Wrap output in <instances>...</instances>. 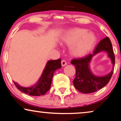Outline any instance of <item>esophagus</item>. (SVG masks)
Listing matches in <instances>:
<instances>
[{
    "mask_svg": "<svg viewBox=\"0 0 121 121\" xmlns=\"http://www.w3.org/2000/svg\"><path fill=\"white\" fill-rule=\"evenodd\" d=\"M61 64H62V67H64V66L66 65L67 64V62H66V61L64 60H62V62H61Z\"/></svg>",
    "mask_w": 121,
    "mask_h": 121,
    "instance_id": "34e87169",
    "label": "esophagus"
}]
</instances>
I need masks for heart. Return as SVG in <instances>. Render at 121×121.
<instances>
[{"label": "heart", "instance_id": "1", "mask_svg": "<svg viewBox=\"0 0 121 121\" xmlns=\"http://www.w3.org/2000/svg\"><path fill=\"white\" fill-rule=\"evenodd\" d=\"M62 41L72 45L70 50L75 56H82L92 48L97 41L95 34L87 32L86 29H75L67 31L62 37Z\"/></svg>", "mask_w": 121, "mask_h": 121}]
</instances>
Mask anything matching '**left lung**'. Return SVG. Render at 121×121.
Wrapping results in <instances>:
<instances>
[{
  "instance_id": "left-lung-1",
  "label": "left lung",
  "mask_w": 121,
  "mask_h": 121,
  "mask_svg": "<svg viewBox=\"0 0 121 121\" xmlns=\"http://www.w3.org/2000/svg\"><path fill=\"white\" fill-rule=\"evenodd\" d=\"M102 51L108 53L112 60L113 68L110 73L100 77L92 73L90 68V63L94 56ZM71 63L75 67L76 75L73 82L78 90L82 93L89 94L104 87L111 78L115 63V54L110 39L108 37L104 38L96 46L92 54H89L84 57L73 59Z\"/></svg>"
}]
</instances>
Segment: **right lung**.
<instances>
[{"label": "right lung", "mask_w": 121, "mask_h": 121, "mask_svg": "<svg viewBox=\"0 0 121 121\" xmlns=\"http://www.w3.org/2000/svg\"><path fill=\"white\" fill-rule=\"evenodd\" d=\"M61 59L48 60L43 73L35 85L30 87H22L14 82L17 89L21 92L31 96H41L46 94L51 88L53 76L55 71L61 68Z\"/></svg>", "instance_id": "right-lung-1"}]
</instances>
